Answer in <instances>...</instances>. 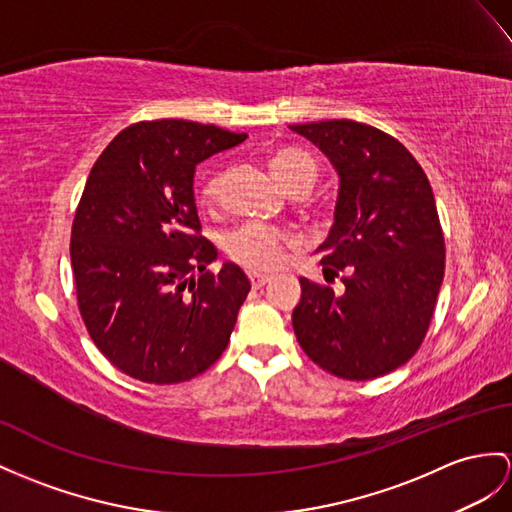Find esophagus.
<instances>
[{
	"label": "esophagus",
	"mask_w": 512,
	"mask_h": 512,
	"mask_svg": "<svg viewBox=\"0 0 512 512\" xmlns=\"http://www.w3.org/2000/svg\"><path fill=\"white\" fill-rule=\"evenodd\" d=\"M247 278H249V284H252L254 289H260V286H265L271 280V276H267V273H256V271L249 273Z\"/></svg>",
	"instance_id": "34e87169"
}]
</instances>
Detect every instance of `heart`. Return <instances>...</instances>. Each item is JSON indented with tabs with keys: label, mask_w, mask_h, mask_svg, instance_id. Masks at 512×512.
Here are the masks:
<instances>
[{
	"label": "heart",
	"mask_w": 512,
	"mask_h": 512,
	"mask_svg": "<svg viewBox=\"0 0 512 512\" xmlns=\"http://www.w3.org/2000/svg\"><path fill=\"white\" fill-rule=\"evenodd\" d=\"M271 169L286 191L293 189L299 182H315L317 178V167L313 158L293 147L276 149V152L271 154ZM226 176V169H213L208 173L202 184H199V204L204 208H215L219 204ZM286 243H289V236L282 230L265 226V223L258 221L241 223V226H236L223 234L221 239L223 254H226L232 263L241 265L243 269L249 271H267L276 267L280 263Z\"/></svg>",
	"instance_id": "obj_1"
}]
</instances>
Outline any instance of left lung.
<instances>
[{
	"label": "left lung",
	"instance_id": "obj_1",
	"mask_svg": "<svg viewBox=\"0 0 512 512\" xmlns=\"http://www.w3.org/2000/svg\"><path fill=\"white\" fill-rule=\"evenodd\" d=\"M328 154L341 189L317 252L326 282L299 278V345L343 380H373L408 363L430 328L445 271V239L428 176L378 128L352 119L291 126Z\"/></svg>",
	"mask_w": 512,
	"mask_h": 512
}]
</instances>
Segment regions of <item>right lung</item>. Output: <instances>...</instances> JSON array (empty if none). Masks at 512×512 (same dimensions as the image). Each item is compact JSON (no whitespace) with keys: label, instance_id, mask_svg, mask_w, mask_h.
I'll return each instance as SVG.
<instances>
[{"label":"right lung","instance_id":"right-lung-1","mask_svg":"<svg viewBox=\"0 0 512 512\" xmlns=\"http://www.w3.org/2000/svg\"><path fill=\"white\" fill-rule=\"evenodd\" d=\"M247 139L184 119L132 123L89 173L71 226L78 308L97 350L147 384L186 382L228 347L249 280L213 273L193 199L199 162Z\"/></svg>","mask_w":512,"mask_h":512}]
</instances>
